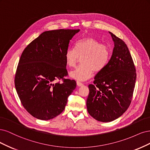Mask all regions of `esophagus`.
I'll return each instance as SVG.
<instances>
[{
	"instance_id": "obj_1",
	"label": "esophagus",
	"mask_w": 150,
	"mask_h": 150,
	"mask_svg": "<svg viewBox=\"0 0 150 150\" xmlns=\"http://www.w3.org/2000/svg\"><path fill=\"white\" fill-rule=\"evenodd\" d=\"M76 85H77V86H81L83 85V83H82L81 82H80V81H76Z\"/></svg>"
}]
</instances>
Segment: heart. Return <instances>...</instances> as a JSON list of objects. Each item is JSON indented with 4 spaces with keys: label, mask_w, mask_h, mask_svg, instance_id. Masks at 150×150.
Returning a JSON list of instances; mask_svg holds the SVG:
<instances>
[{
    "label": "heart",
    "mask_w": 150,
    "mask_h": 150,
    "mask_svg": "<svg viewBox=\"0 0 150 150\" xmlns=\"http://www.w3.org/2000/svg\"><path fill=\"white\" fill-rule=\"evenodd\" d=\"M82 65L70 71V76L77 80L84 81L90 79L95 72L102 70L111 57L110 48L93 37H85L77 40L75 49L68 48L65 52L66 65L74 67L81 57Z\"/></svg>",
    "instance_id": "1"
}]
</instances>
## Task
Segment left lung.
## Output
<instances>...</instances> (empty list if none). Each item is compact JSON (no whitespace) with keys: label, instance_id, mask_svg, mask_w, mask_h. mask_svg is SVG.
<instances>
[{"label":"left lung","instance_id":"left-lung-1","mask_svg":"<svg viewBox=\"0 0 150 150\" xmlns=\"http://www.w3.org/2000/svg\"><path fill=\"white\" fill-rule=\"evenodd\" d=\"M114 42L112 55L105 68L90 84L86 100L88 113L101 122L117 119L126 112L131 103L137 74L127 45L109 32Z\"/></svg>","mask_w":150,"mask_h":150}]
</instances>
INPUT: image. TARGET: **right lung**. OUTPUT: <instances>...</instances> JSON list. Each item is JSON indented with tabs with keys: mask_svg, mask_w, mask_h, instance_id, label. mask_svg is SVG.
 <instances>
[{
	"mask_svg": "<svg viewBox=\"0 0 150 150\" xmlns=\"http://www.w3.org/2000/svg\"><path fill=\"white\" fill-rule=\"evenodd\" d=\"M79 29L45 31L28 44L21 55L15 86L23 107L33 117L49 120L64 110L76 88L68 75L65 52ZM64 79L62 83L57 80Z\"/></svg>",
	"mask_w": 150,
	"mask_h": 150,
	"instance_id": "add662e5",
	"label": "right lung"
}]
</instances>
